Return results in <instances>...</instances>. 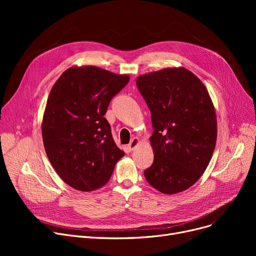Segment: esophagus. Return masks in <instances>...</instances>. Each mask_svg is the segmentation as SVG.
<instances>
[{
  "instance_id": "obj_1",
  "label": "esophagus",
  "mask_w": 256,
  "mask_h": 256,
  "mask_svg": "<svg viewBox=\"0 0 256 256\" xmlns=\"http://www.w3.org/2000/svg\"><path fill=\"white\" fill-rule=\"evenodd\" d=\"M138 144H139V139H137V138H134V139H132V140H130V144L128 145L126 148L128 150V152H132L134 148H135V147H136Z\"/></svg>"
}]
</instances>
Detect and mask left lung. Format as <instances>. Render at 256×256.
<instances>
[{"label":"left lung","instance_id":"1","mask_svg":"<svg viewBox=\"0 0 256 256\" xmlns=\"http://www.w3.org/2000/svg\"><path fill=\"white\" fill-rule=\"evenodd\" d=\"M137 88L152 114L154 158L148 184L164 194L193 186L206 169L217 140V119L202 82L186 68L140 76Z\"/></svg>","mask_w":256,"mask_h":256}]
</instances>
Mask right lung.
Returning <instances> with one entry per match:
<instances>
[{"label":"right lung","mask_w":256,"mask_h":256,"mask_svg":"<svg viewBox=\"0 0 256 256\" xmlns=\"http://www.w3.org/2000/svg\"><path fill=\"white\" fill-rule=\"evenodd\" d=\"M128 80L96 66L72 67L50 90L42 120L44 148L58 176L76 190L106 184L124 156L104 115Z\"/></svg>","instance_id":"add662e5"}]
</instances>
